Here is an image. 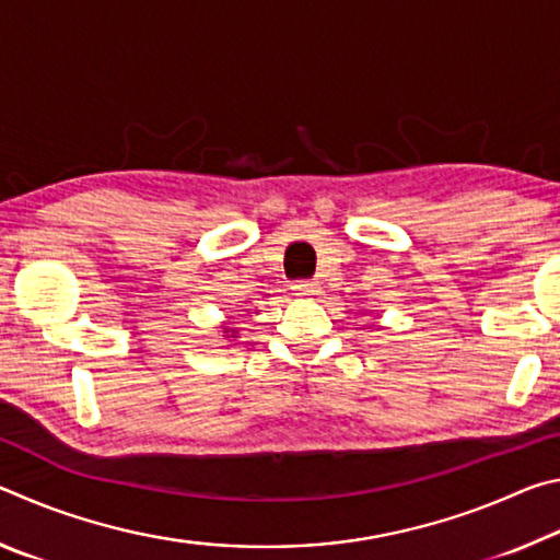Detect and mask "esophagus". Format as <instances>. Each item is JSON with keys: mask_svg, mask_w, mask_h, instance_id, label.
I'll return each mask as SVG.
<instances>
[{"mask_svg": "<svg viewBox=\"0 0 560 560\" xmlns=\"http://www.w3.org/2000/svg\"><path fill=\"white\" fill-rule=\"evenodd\" d=\"M293 291H296L299 296H314V293H318V281L301 279V281L293 283Z\"/></svg>", "mask_w": 560, "mask_h": 560, "instance_id": "obj_1", "label": "esophagus"}]
</instances>
